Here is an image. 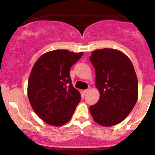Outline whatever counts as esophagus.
Wrapping results in <instances>:
<instances>
[{
    "label": "esophagus",
    "mask_w": 155,
    "mask_h": 155,
    "mask_svg": "<svg viewBox=\"0 0 155 155\" xmlns=\"http://www.w3.org/2000/svg\"><path fill=\"white\" fill-rule=\"evenodd\" d=\"M90 88H89V89H87V90H83V94L84 95H86V93H88V92L90 91Z\"/></svg>",
    "instance_id": "34e87169"
}]
</instances>
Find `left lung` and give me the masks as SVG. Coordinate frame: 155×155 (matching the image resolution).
I'll return each mask as SVG.
<instances>
[{
  "mask_svg": "<svg viewBox=\"0 0 155 155\" xmlns=\"http://www.w3.org/2000/svg\"><path fill=\"white\" fill-rule=\"evenodd\" d=\"M90 61L96 72V87L100 92L97 104L90 107L95 122L111 127L122 122L131 112L138 98V83L131 61L114 48L97 49Z\"/></svg>",
  "mask_w": 155,
  "mask_h": 155,
  "instance_id": "obj_1",
  "label": "left lung"
}]
</instances>
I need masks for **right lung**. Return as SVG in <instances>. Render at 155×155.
Returning <instances> with one entry per match:
<instances>
[{"label":"right lung","instance_id":"add662e5","mask_svg":"<svg viewBox=\"0 0 155 155\" xmlns=\"http://www.w3.org/2000/svg\"><path fill=\"white\" fill-rule=\"evenodd\" d=\"M83 52L57 49L43 54L33 65L28 83V97L33 110L55 127L72 118L81 94L73 87L69 71Z\"/></svg>","mask_w":155,"mask_h":155}]
</instances>
